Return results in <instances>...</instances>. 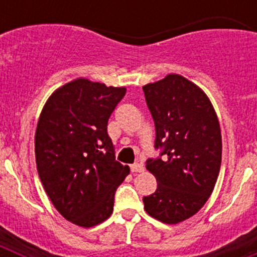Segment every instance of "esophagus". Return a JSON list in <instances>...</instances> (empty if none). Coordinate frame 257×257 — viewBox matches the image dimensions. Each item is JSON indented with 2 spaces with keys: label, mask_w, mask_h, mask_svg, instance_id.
<instances>
[{
  "label": "esophagus",
  "mask_w": 257,
  "mask_h": 257,
  "mask_svg": "<svg viewBox=\"0 0 257 257\" xmlns=\"http://www.w3.org/2000/svg\"><path fill=\"white\" fill-rule=\"evenodd\" d=\"M131 172H134V174H136V172H143L144 171V166L142 165V163H134V165H131Z\"/></svg>",
  "instance_id": "obj_1"
}]
</instances>
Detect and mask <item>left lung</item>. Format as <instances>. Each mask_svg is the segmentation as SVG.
Here are the masks:
<instances>
[{
  "instance_id": "1",
  "label": "left lung",
  "mask_w": 257,
  "mask_h": 257,
  "mask_svg": "<svg viewBox=\"0 0 257 257\" xmlns=\"http://www.w3.org/2000/svg\"><path fill=\"white\" fill-rule=\"evenodd\" d=\"M156 123V148L163 160H148L157 190L144 210L165 224L196 215L210 198L221 166V130L210 97L185 77L170 73L143 86Z\"/></svg>"
}]
</instances>
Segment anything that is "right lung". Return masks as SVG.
I'll list each match as a JSON object with an SVG mask.
<instances>
[{"label":"right lung","mask_w":257,"mask_h":257,"mask_svg":"<svg viewBox=\"0 0 257 257\" xmlns=\"http://www.w3.org/2000/svg\"><path fill=\"white\" fill-rule=\"evenodd\" d=\"M126 94L88 78L56 88L45 103L35 135L41 183L61 216L82 228L105 221L114 193L130 174L114 160L108 119Z\"/></svg>","instance_id":"add662e5"}]
</instances>
